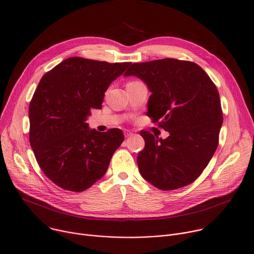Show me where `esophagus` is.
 Returning <instances> with one entry per match:
<instances>
[{"mask_svg": "<svg viewBox=\"0 0 254 254\" xmlns=\"http://www.w3.org/2000/svg\"><path fill=\"white\" fill-rule=\"evenodd\" d=\"M124 133H125V136L127 138V137H130V136H132L133 135V133L131 132V131H129V130H125L124 131Z\"/></svg>", "mask_w": 254, "mask_h": 254, "instance_id": "obj_1", "label": "esophagus"}]
</instances>
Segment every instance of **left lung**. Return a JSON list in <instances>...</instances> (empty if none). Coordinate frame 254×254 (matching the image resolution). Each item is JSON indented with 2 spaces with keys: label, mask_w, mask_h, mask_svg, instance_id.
<instances>
[{
  "label": "left lung",
  "mask_w": 254,
  "mask_h": 254,
  "mask_svg": "<svg viewBox=\"0 0 254 254\" xmlns=\"http://www.w3.org/2000/svg\"><path fill=\"white\" fill-rule=\"evenodd\" d=\"M125 76L140 78L151 93L147 116L170 132L166 138L141 131L137 155L141 177L156 189L173 190L193 183L214 154L222 126L219 94L196 64L162 59L132 64Z\"/></svg>",
  "instance_id": "obj_1"
}]
</instances>
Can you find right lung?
<instances>
[{
    "label": "right lung",
    "mask_w": 254,
    "mask_h": 254,
    "mask_svg": "<svg viewBox=\"0 0 254 254\" xmlns=\"http://www.w3.org/2000/svg\"><path fill=\"white\" fill-rule=\"evenodd\" d=\"M129 65L73 57L42 77L29 108L30 142L42 171L58 187L83 191L107 173L124 133L100 132L86 121L92 109H102L110 84Z\"/></svg>",
    "instance_id": "1"
}]
</instances>
